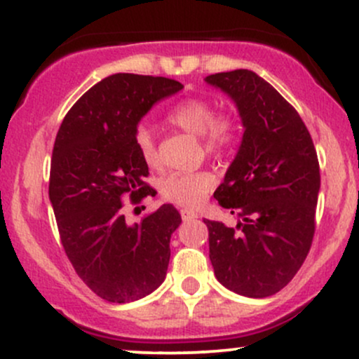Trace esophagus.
<instances>
[{"mask_svg":"<svg viewBox=\"0 0 359 359\" xmlns=\"http://www.w3.org/2000/svg\"><path fill=\"white\" fill-rule=\"evenodd\" d=\"M180 216H182L184 221H192L197 217V212L189 211V209H182V211H180Z\"/></svg>","mask_w":359,"mask_h":359,"instance_id":"1","label":"esophagus"}]
</instances>
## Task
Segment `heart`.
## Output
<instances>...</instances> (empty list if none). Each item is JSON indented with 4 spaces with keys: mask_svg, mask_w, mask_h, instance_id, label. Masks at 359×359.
<instances>
[{
    "mask_svg": "<svg viewBox=\"0 0 359 359\" xmlns=\"http://www.w3.org/2000/svg\"><path fill=\"white\" fill-rule=\"evenodd\" d=\"M168 121L192 137H201L205 155L222 158L238 140V121L228 111L216 113L205 100H187L168 113ZM135 145L143 162L150 168H160L158 148L154 133L140 126L135 133ZM216 185V177L208 170L174 172L160 185L162 197L184 208H199Z\"/></svg>",
    "mask_w": 359,
    "mask_h": 359,
    "instance_id": "heart-1",
    "label": "heart"
}]
</instances>
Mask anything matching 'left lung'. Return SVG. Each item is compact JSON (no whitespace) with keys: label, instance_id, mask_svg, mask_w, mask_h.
<instances>
[{"label":"left lung","instance_id":"8db88e82","mask_svg":"<svg viewBox=\"0 0 359 359\" xmlns=\"http://www.w3.org/2000/svg\"><path fill=\"white\" fill-rule=\"evenodd\" d=\"M236 102L241 147L214 192L236 228L204 219L214 275L229 290L263 299L295 277L316 231L319 160L302 118L273 86L238 69L205 77Z\"/></svg>","mask_w":359,"mask_h":359}]
</instances>
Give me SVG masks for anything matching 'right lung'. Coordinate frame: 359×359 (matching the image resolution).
<instances>
[{
	"label": "right lung",
	"mask_w": 359,
	"mask_h": 359,
	"mask_svg": "<svg viewBox=\"0 0 359 359\" xmlns=\"http://www.w3.org/2000/svg\"><path fill=\"white\" fill-rule=\"evenodd\" d=\"M182 88L167 77L114 74L82 94L57 133L48 197L62 246L82 282L108 302L145 297L167 275L179 211L163 204L131 226L123 199L138 204L155 194L135 133L156 101Z\"/></svg>",
	"instance_id": "right-lung-1"
}]
</instances>
